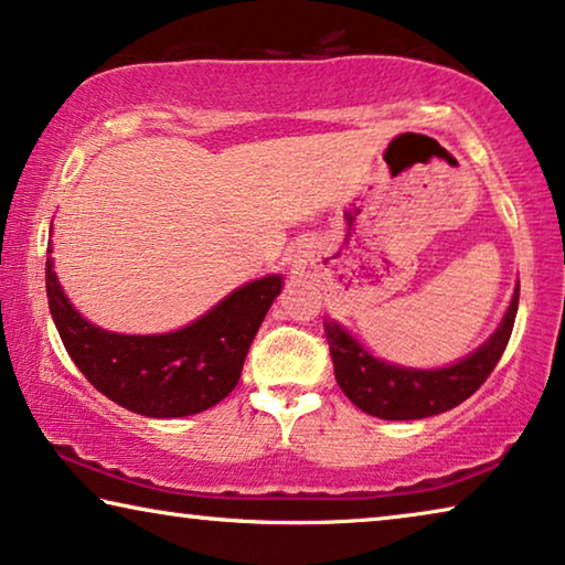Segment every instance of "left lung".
<instances>
[{
	"label": "left lung",
	"instance_id": "8db88e82",
	"mask_svg": "<svg viewBox=\"0 0 565 565\" xmlns=\"http://www.w3.org/2000/svg\"><path fill=\"white\" fill-rule=\"evenodd\" d=\"M520 286L510 301L498 332L461 363L441 370H408L375 360L360 348L340 324L324 322V334L330 342L334 377L342 393L370 416L388 420H411L444 414L471 393L479 391L494 365L500 363L508 348L512 327H515Z\"/></svg>",
	"mask_w": 565,
	"mask_h": 565
}]
</instances>
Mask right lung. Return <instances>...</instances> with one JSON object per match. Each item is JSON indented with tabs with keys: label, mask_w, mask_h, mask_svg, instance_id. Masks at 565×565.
<instances>
[{
	"label": "right lung",
	"mask_w": 565,
	"mask_h": 565,
	"mask_svg": "<svg viewBox=\"0 0 565 565\" xmlns=\"http://www.w3.org/2000/svg\"><path fill=\"white\" fill-rule=\"evenodd\" d=\"M45 284L50 315L86 381L149 418L192 416L221 403L238 385L250 342L281 291V276H266L233 291L184 330L137 337L88 324L67 305L50 258Z\"/></svg>",
	"instance_id": "add662e5"
}]
</instances>
